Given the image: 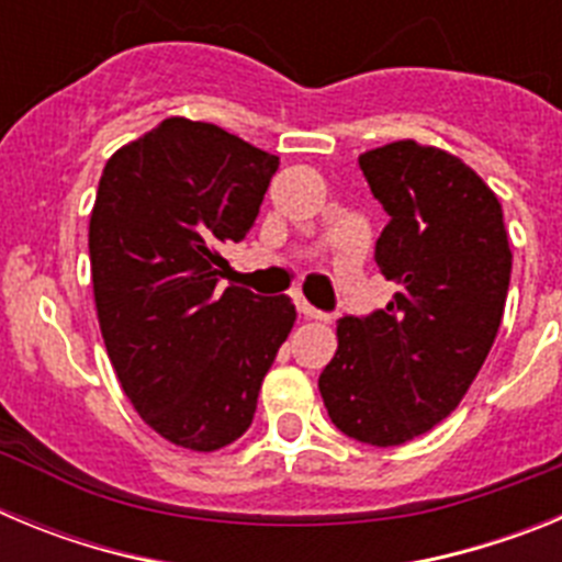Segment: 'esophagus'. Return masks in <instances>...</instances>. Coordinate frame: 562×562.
Here are the masks:
<instances>
[{
	"label": "esophagus",
	"mask_w": 562,
	"mask_h": 562,
	"mask_svg": "<svg viewBox=\"0 0 562 562\" xmlns=\"http://www.w3.org/2000/svg\"><path fill=\"white\" fill-rule=\"evenodd\" d=\"M295 306H297V315L306 317V321H326L324 312H317L315 306H312L310 301H306V297L297 295V297H295Z\"/></svg>",
	"instance_id": "1"
}]
</instances>
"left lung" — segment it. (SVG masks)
<instances>
[{
	"mask_svg": "<svg viewBox=\"0 0 562 562\" xmlns=\"http://www.w3.org/2000/svg\"><path fill=\"white\" fill-rule=\"evenodd\" d=\"M391 222L376 265L400 292L369 317L337 321L317 389L335 428L394 448L448 419L504 317L513 250L495 191L445 148L394 140L360 154Z\"/></svg>",
	"mask_w": 562,
	"mask_h": 562,
	"instance_id": "8db88e82",
	"label": "left lung"
}]
</instances>
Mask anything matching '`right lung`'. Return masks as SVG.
<instances>
[{
  "label": "right lung",
  "instance_id": "right-lung-1",
  "mask_svg": "<svg viewBox=\"0 0 562 562\" xmlns=\"http://www.w3.org/2000/svg\"><path fill=\"white\" fill-rule=\"evenodd\" d=\"M278 157L213 123L166 117L103 166L89 216L98 324L154 434L213 453L250 428L295 324L286 295L231 284L225 247L258 216Z\"/></svg>",
  "mask_w": 562,
  "mask_h": 562
}]
</instances>
